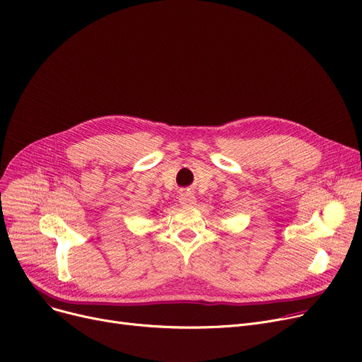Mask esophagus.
<instances>
[{
    "label": "esophagus",
    "instance_id": "1",
    "mask_svg": "<svg viewBox=\"0 0 362 362\" xmlns=\"http://www.w3.org/2000/svg\"><path fill=\"white\" fill-rule=\"evenodd\" d=\"M195 197H194V194H191V192H183V194H180L179 195V202L182 204V205H185V206H191V205H194L195 204Z\"/></svg>",
    "mask_w": 362,
    "mask_h": 362
}]
</instances>
